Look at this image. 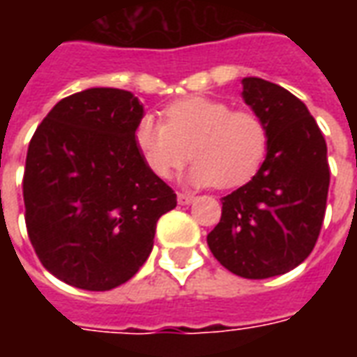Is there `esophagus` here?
<instances>
[{"label":"esophagus","mask_w":357,"mask_h":357,"mask_svg":"<svg viewBox=\"0 0 357 357\" xmlns=\"http://www.w3.org/2000/svg\"><path fill=\"white\" fill-rule=\"evenodd\" d=\"M195 201V195H189V193H178V202L179 204H191Z\"/></svg>","instance_id":"obj_1"}]
</instances>
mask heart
<instances>
[{
	"label": "heart",
	"instance_id": "heart-1",
	"mask_svg": "<svg viewBox=\"0 0 357 357\" xmlns=\"http://www.w3.org/2000/svg\"><path fill=\"white\" fill-rule=\"evenodd\" d=\"M164 116L166 124L143 114L133 133L147 168L162 179L170 178L191 155L195 162L185 174L187 183L231 189L255 176L268 151L262 118L248 110H233L220 99H179L166 107Z\"/></svg>",
	"mask_w": 357,
	"mask_h": 357
}]
</instances>
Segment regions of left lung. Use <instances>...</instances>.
<instances>
[{
	"mask_svg": "<svg viewBox=\"0 0 357 357\" xmlns=\"http://www.w3.org/2000/svg\"><path fill=\"white\" fill-rule=\"evenodd\" d=\"M241 84L243 101L268 130V151L252 179L222 199L220 224L206 243L235 275L268 279L314 250L329 193L327 143L291 91L255 76Z\"/></svg>",
	"mask_w": 357,
	"mask_h": 357,
	"instance_id": "1",
	"label": "left lung"
}]
</instances>
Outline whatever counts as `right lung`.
Here are the masks:
<instances>
[{"label":"right lung","instance_id":"1","mask_svg":"<svg viewBox=\"0 0 357 357\" xmlns=\"http://www.w3.org/2000/svg\"><path fill=\"white\" fill-rule=\"evenodd\" d=\"M145 114L126 89L89 88L50 110L28 145L26 229L43 268L84 291L132 279L153 250L176 193L135 145Z\"/></svg>","mask_w":357,"mask_h":357}]
</instances>
